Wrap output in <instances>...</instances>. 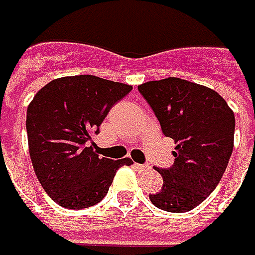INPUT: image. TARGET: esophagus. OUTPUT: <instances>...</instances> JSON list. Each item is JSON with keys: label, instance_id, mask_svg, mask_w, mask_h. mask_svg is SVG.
Masks as SVG:
<instances>
[{"label": "esophagus", "instance_id": "obj_1", "mask_svg": "<svg viewBox=\"0 0 255 255\" xmlns=\"http://www.w3.org/2000/svg\"><path fill=\"white\" fill-rule=\"evenodd\" d=\"M134 166H136L139 171H146V169H149L147 165H142V163H134Z\"/></svg>", "mask_w": 255, "mask_h": 255}]
</instances>
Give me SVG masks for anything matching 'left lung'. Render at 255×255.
I'll return each instance as SVG.
<instances>
[{"label": "left lung", "instance_id": "1", "mask_svg": "<svg viewBox=\"0 0 255 255\" xmlns=\"http://www.w3.org/2000/svg\"><path fill=\"white\" fill-rule=\"evenodd\" d=\"M155 112L165 136L176 143L173 165L158 172L159 192L149 195L168 212L194 210L217 188L234 147V112L210 87L178 77L137 87Z\"/></svg>", "mask_w": 255, "mask_h": 255}]
</instances>
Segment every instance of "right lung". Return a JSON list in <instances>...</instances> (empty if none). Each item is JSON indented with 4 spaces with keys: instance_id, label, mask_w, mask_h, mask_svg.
<instances>
[{
    "instance_id": "right-lung-1",
    "label": "right lung",
    "mask_w": 255,
    "mask_h": 255,
    "mask_svg": "<svg viewBox=\"0 0 255 255\" xmlns=\"http://www.w3.org/2000/svg\"><path fill=\"white\" fill-rule=\"evenodd\" d=\"M132 90L96 76L51 80L27 109V136L34 172L47 195L69 210H83L106 197L116 171L129 158H103L89 146L109 110Z\"/></svg>"
}]
</instances>
